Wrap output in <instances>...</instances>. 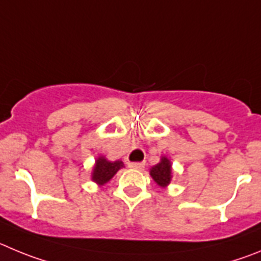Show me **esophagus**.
<instances>
[{
    "label": "esophagus",
    "instance_id": "34e87169",
    "mask_svg": "<svg viewBox=\"0 0 261 261\" xmlns=\"http://www.w3.org/2000/svg\"><path fill=\"white\" fill-rule=\"evenodd\" d=\"M144 166H145V163H130V164H128V168L138 169V170L143 169Z\"/></svg>",
    "mask_w": 261,
    "mask_h": 261
}]
</instances>
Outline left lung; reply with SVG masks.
<instances>
[{
	"mask_svg": "<svg viewBox=\"0 0 261 261\" xmlns=\"http://www.w3.org/2000/svg\"><path fill=\"white\" fill-rule=\"evenodd\" d=\"M149 175L160 187L163 189L168 187L173 178V168H171L170 160L166 156H161L160 163L149 169Z\"/></svg>",
	"mask_w": 261,
	"mask_h": 261,
	"instance_id": "1",
	"label": "left lung"
}]
</instances>
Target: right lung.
Segmentation results:
<instances>
[{
  "label": "right lung",
  "mask_w": 261,
  "mask_h": 261,
  "mask_svg": "<svg viewBox=\"0 0 261 261\" xmlns=\"http://www.w3.org/2000/svg\"><path fill=\"white\" fill-rule=\"evenodd\" d=\"M123 166L125 165L121 160L109 161L107 157L101 154L95 160V165H93L92 173H91V179L98 186H104L105 183L109 182L117 174V171Z\"/></svg>",
  "instance_id": "add662e5"
}]
</instances>
